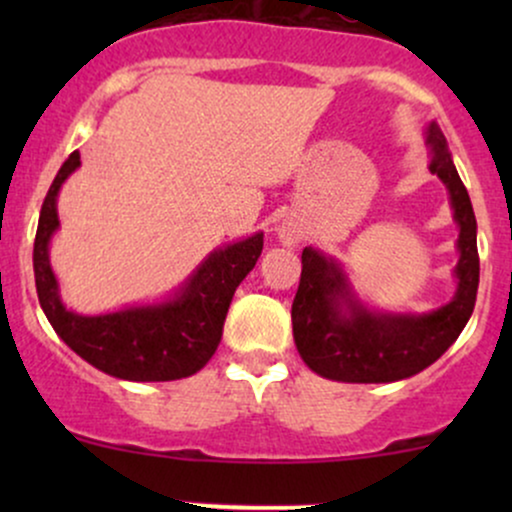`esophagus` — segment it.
<instances>
[{
  "label": "esophagus",
  "instance_id": "1",
  "mask_svg": "<svg viewBox=\"0 0 512 512\" xmlns=\"http://www.w3.org/2000/svg\"><path fill=\"white\" fill-rule=\"evenodd\" d=\"M276 236H279V240L284 245H296L298 240H301V231H298L296 226H291V223H284V226H279L276 228Z\"/></svg>",
  "mask_w": 512,
  "mask_h": 512
}]
</instances>
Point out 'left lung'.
Returning a JSON list of instances; mask_svg holds the SVG:
<instances>
[{
  "label": "left lung",
  "mask_w": 512,
  "mask_h": 512,
  "mask_svg": "<svg viewBox=\"0 0 512 512\" xmlns=\"http://www.w3.org/2000/svg\"><path fill=\"white\" fill-rule=\"evenodd\" d=\"M428 170L448 190L457 226L455 293L426 313H395L373 308L358 296L337 257L303 250L301 284L291 305L296 349L313 373L337 383H397L436 363L469 322L479 289L477 219L457 175L438 122H428Z\"/></svg>",
  "instance_id": "1"
}]
</instances>
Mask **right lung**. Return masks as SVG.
<instances>
[{"mask_svg":"<svg viewBox=\"0 0 512 512\" xmlns=\"http://www.w3.org/2000/svg\"><path fill=\"white\" fill-rule=\"evenodd\" d=\"M79 166L81 156L74 151L52 180L40 209L33 245L40 308L74 354L113 378L132 383L190 378L214 356L233 293L262 255L264 233L257 231L211 250L182 284L158 301L98 315L76 313L62 301L60 281L50 264V243L60 231L57 197Z\"/></svg>","mask_w":512,"mask_h":512,"instance_id":"add662e5","label":"right lung"}]
</instances>
